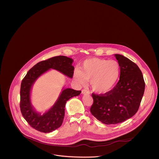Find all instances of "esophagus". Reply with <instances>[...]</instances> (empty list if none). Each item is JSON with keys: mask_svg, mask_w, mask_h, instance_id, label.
Here are the masks:
<instances>
[{"mask_svg": "<svg viewBox=\"0 0 159 159\" xmlns=\"http://www.w3.org/2000/svg\"><path fill=\"white\" fill-rule=\"evenodd\" d=\"M82 94H90V93L89 90H87L86 89H83L82 90Z\"/></svg>", "mask_w": 159, "mask_h": 159, "instance_id": "1", "label": "esophagus"}]
</instances>
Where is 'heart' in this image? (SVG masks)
I'll use <instances>...</instances> for the list:
<instances>
[{
  "label": "heart",
  "instance_id": "heart-1",
  "mask_svg": "<svg viewBox=\"0 0 159 159\" xmlns=\"http://www.w3.org/2000/svg\"><path fill=\"white\" fill-rule=\"evenodd\" d=\"M121 77V66L114 60H108L98 58L85 60L81 70L74 72L75 80L84 85L90 81L94 91L103 94L109 92L118 84Z\"/></svg>",
  "mask_w": 159,
  "mask_h": 159
}]
</instances>
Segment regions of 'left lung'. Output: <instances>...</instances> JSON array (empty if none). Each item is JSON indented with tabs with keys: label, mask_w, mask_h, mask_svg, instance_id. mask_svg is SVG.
Instances as JSON below:
<instances>
[{
	"label": "left lung",
	"mask_w": 159,
	"mask_h": 159,
	"mask_svg": "<svg viewBox=\"0 0 159 159\" xmlns=\"http://www.w3.org/2000/svg\"><path fill=\"white\" fill-rule=\"evenodd\" d=\"M121 66L118 84L104 94L93 93L91 114L106 125L122 123L134 116L139 110L144 91L145 82L137 65L120 54L115 55Z\"/></svg>",
	"instance_id": "8db88e82"
}]
</instances>
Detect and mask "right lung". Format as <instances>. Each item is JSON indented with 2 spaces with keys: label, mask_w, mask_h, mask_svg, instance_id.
Instances as JSON below:
<instances>
[{
  "label": "right lung",
  "mask_w": 159,
  "mask_h": 159,
  "mask_svg": "<svg viewBox=\"0 0 159 159\" xmlns=\"http://www.w3.org/2000/svg\"><path fill=\"white\" fill-rule=\"evenodd\" d=\"M73 61L72 58L65 56L54 57L39 61L31 68L22 79L20 90V111L26 121L35 129L43 133H50L58 128L63 121L66 101L79 96L81 91L63 88L54 105L41 115L35 111L31 102V90L34 83L39 77L51 69L72 79L74 70Z\"/></svg>",
  "instance_id": "right-lung-1"
}]
</instances>
